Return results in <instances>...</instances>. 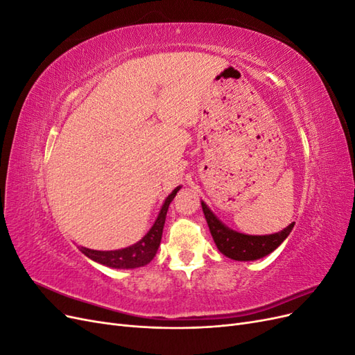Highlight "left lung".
<instances>
[{"mask_svg":"<svg viewBox=\"0 0 355 355\" xmlns=\"http://www.w3.org/2000/svg\"><path fill=\"white\" fill-rule=\"evenodd\" d=\"M201 207L206 216L207 225L211 237L216 243V247L222 254L234 261H256L261 257L272 253L280 245L287 235L292 232L295 222L290 223L287 228L280 232L270 235H247L234 231L223 225L214 213L206 206V202L201 201Z\"/></svg>","mask_w":355,"mask_h":355,"instance_id":"left-lung-1","label":"left lung"}]
</instances>
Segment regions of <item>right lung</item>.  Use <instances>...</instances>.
<instances>
[{"instance_id":"right-lung-1","label":"right lung","mask_w":355,"mask_h":355,"mask_svg":"<svg viewBox=\"0 0 355 355\" xmlns=\"http://www.w3.org/2000/svg\"><path fill=\"white\" fill-rule=\"evenodd\" d=\"M180 187L175 188L173 192L166 198L163 207H161L158 218L154 222L151 230L148 231L145 237L137 241L133 245H128L125 249L120 250H92L87 249V247H80L81 253H84L87 257H90L92 261L102 263L105 266L110 268H116V270H133V268L144 266L146 263L151 262L154 259V256L158 250L159 243H161V235H163V228H164V222H166V214L168 210L170 202L173 201L175 196L178 194V191Z\"/></svg>"}]
</instances>
